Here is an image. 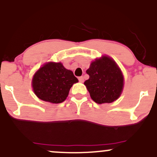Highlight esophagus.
<instances>
[{
	"label": "esophagus",
	"mask_w": 157,
	"mask_h": 157,
	"mask_svg": "<svg viewBox=\"0 0 157 157\" xmlns=\"http://www.w3.org/2000/svg\"><path fill=\"white\" fill-rule=\"evenodd\" d=\"M78 80H79V81H80V82H83V81H84V77H79V78H78Z\"/></svg>",
	"instance_id": "1"
}]
</instances>
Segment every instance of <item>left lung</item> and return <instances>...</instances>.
Wrapping results in <instances>:
<instances>
[{
	"label": "left lung",
	"instance_id": "8db88e82",
	"mask_svg": "<svg viewBox=\"0 0 157 157\" xmlns=\"http://www.w3.org/2000/svg\"><path fill=\"white\" fill-rule=\"evenodd\" d=\"M86 73L89 80L84 85L91 99L98 104L111 103L120 97L124 86L122 73L111 57L102 56L90 65Z\"/></svg>",
	"mask_w": 157,
	"mask_h": 157
}]
</instances>
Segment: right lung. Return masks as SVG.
Masks as SVG:
<instances>
[{"mask_svg": "<svg viewBox=\"0 0 157 157\" xmlns=\"http://www.w3.org/2000/svg\"><path fill=\"white\" fill-rule=\"evenodd\" d=\"M78 80L61 63L48 62L40 68L32 81L36 96L52 103H60L68 97L69 90Z\"/></svg>", "mask_w": 157, "mask_h": 157, "instance_id": "obj_1", "label": "right lung"}]
</instances>
